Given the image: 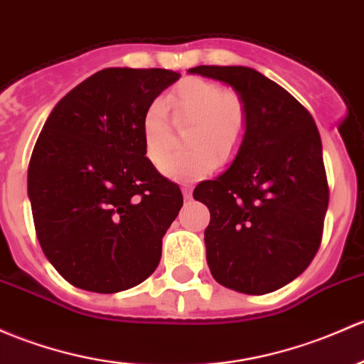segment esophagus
I'll return each mask as SVG.
<instances>
[{
	"mask_svg": "<svg viewBox=\"0 0 364 364\" xmlns=\"http://www.w3.org/2000/svg\"><path fill=\"white\" fill-rule=\"evenodd\" d=\"M183 197L186 198V200H188V198H192V186H183Z\"/></svg>",
	"mask_w": 364,
	"mask_h": 364,
	"instance_id": "34e87169",
	"label": "esophagus"
}]
</instances>
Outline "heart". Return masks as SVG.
<instances>
[{
  "label": "heart",
  "instance_id": "obj_1",
  "mask_svg": "<svg viewBox=\"0 0 364 364\" xmlns=\"http://www.w3.org/2000/svg\"><path fill=\"white\" fill-rule=\"evenodd\" d=\"M172 117L185 132L190 150L164 159L160 171L176 181H197L211 174L216 159L225 162L239 148L247 127L246 101L237 92L223 90L220 83L190 76L181 80L169 95ZM144 155L159 166L169 151L172 131L167 120V106L153 99L141 118Z\"/></svg>",
  "mask_w": 364,
  "mask_h": 364
}]
</instances>
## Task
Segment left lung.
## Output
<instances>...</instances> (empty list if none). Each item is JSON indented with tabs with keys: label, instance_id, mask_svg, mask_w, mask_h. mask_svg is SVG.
Masks as SVG:
<instances>
[{
	"label": "left lung",
	"instance_id": "8db88e82",
	"mask_svg": "<svg viewBox=\"0 0 364 364\" xmlns=\"http://www.w3.org/2000/svg\"><path fill=\"white\" fill-rule=\"evenodd\" d=\"M188 73L227 83L247 106L230 167L193 192L211 213L204 232L208 265L233 291H275L311 265L323 237L330 192L316 122L288 90L252 68Z\"/></svg>",
	"mask_w": 364,
	"mask_h": 364
}]
</instances>
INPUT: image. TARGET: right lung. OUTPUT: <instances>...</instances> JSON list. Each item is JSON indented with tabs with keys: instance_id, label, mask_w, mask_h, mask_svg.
Masks as SVG:
<instances>
[{
	"instance_id": "add662e5",
	"label": "right lung",
	"mask_w": 364,
	"mask_h": 364,
	"mask_svg": "<svg viewBox=\"0 0 364 364\" xmlns=\"http://www.w3.org/2000/svg\"><path fill=\"white\" fill-rule=\"evenodd\" d=\"M179 76L106 68L64 95L41 129L28 171L34 228L76 288L124 291L159 265L183 195L144 156L141 118Z\"/></svg>"
}]
</instances>
